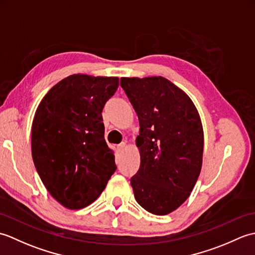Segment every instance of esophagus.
I'll use <instances>...</instances> for the list:
<instances>
[{"mask_svg": "<svg viewBox=\"0 0 255 255\" xmlns=\"http://www.w3.org/2000/svg\"><path fill=\"white\" fill-rule=\"evenodd\" d=\"M126 147H127V144L125 143V142H123V143H121V144L118 145V150L119 151H123L124 149H126Z\"/></svg>", "mask_w": 255, "mask_h": 255, "instance_id": "obj_1", "label": "esophagus"}]
</instances>
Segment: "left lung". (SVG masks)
Masks as SVG:
<instances>
[{
    "instance_id": "obj_1",
    "label": "left lung",
    "mask_w": 255,
    "mask_h": 255,
    "mask_svg": "<svg viewBox=\"0 0 255 255\" xmlns=\"http://www.w3.org/2000/svg\"><path fill=\"white\" fill-rule=\"evenodd\" d=\"M139 119L140 166L130 184L137 203L163 216L189 197L203 164L204 131L189 96L163 77L122 78Z\"/></svg>"
}]
</instances>
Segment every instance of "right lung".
Masks as SVG:
<instances>
[{
	"instance_id": "right-lung-1",
	"label": "right lung",
	"mask_w": 255,
	"mask_h": 255,
	"mask_svg": "<svg viewBox=\"0 0 255 255\" xmlns=\"http://www.w3.org/2000/svg\"><path fill=\"white\" fill-rule=\"evenodd\" d=\"M117 77L72 74L48 91L31 126V155L42 183L68 209L92 204L116 171L102 111Z\"/></svg>"
}]
</instances>
